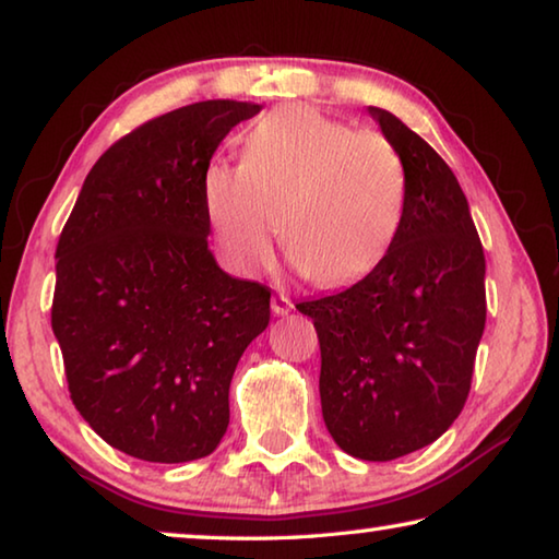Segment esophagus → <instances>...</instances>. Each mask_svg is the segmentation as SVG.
Masks as SVG:
<instances>
[{
  "instance_id": "34e87169",
  "label": "esophagus",
  "mask_w": 559,
  "mask_h": 559,
  "mask_svg": "<svg viewBox=\"0 0 559 559\" xmlns=\"http://www.w3.org/2000/svg\"><path fill=\"white\" fill-rule=\"evenodd\" d=\"M271 310H273V313H276V316H281V318L290 313L293 302H290V298L286 296V293H276V296L271 298Z\"/></svg>"
}]
</instances>
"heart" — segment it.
<instances>
[{"label": "heart", "mask_w": 559, "mask_h": 559, "mask_svg": "<svg viewBox=\"0 0 559 559\" xmlns=\"http://www.w3.org/2000/svg\"><path fill=\"white\" fill-rule=\"evenodd\" d=\"M202 202L236 271L269 266L283 214V243L296 266L320 286H343L372 271L392 246L406 169L382 132L296 103L253 126L241 165L204 169Z\"/></svg>", "instance_id": "b5f03b06"}]
</instances>
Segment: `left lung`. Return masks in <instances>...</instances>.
<instances>
[{
    "label": "left lung",
    "mask_w": 559,
    "mask_h": 559,
    "mask_svg": "<svg viewBox=\"0 0 559 559\" xmlns=\"http://www.w3.org/2000/svg\"><path fill=\"white\" fill-rule=\"evenodd\" d=\"M367 110L404 159L402 224L362 281L296 308L318 330L330 437L355 459L392 461L437 441L466 404L486 328V257L437 150L390 110Z\"/></svg>",
    "instance_id": "left-lung-1"
}]
</instances>
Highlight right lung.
Returning a JSON list of instances; mask_svg holds the SVG:
<instances>
[{"instance_id": "obj_1", "label": "right lung", "mask_w": 559, "mask_h": 559, "mask_svg": "<svg viewBox=\"0 0 559 559\" xmlns=\"http://www.w3.org/2000/svg\"><path fill=\"white\" fill-rule=\"evenodd\" d=\"M259 103L202 100L100 155L56 246L51 328L98 437L153 463L194 461L229 427V384L266 330L271 290L219 269L202 175Z\"/></svg>"}]
</instances>
